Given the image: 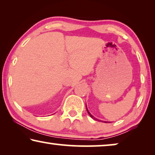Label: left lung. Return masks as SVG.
I'll return each instance as SVG.
<instances>
[{
  "label": "left lung",
  "mask_w": 155,
  "mask_h": 155,
  "mask_svg": "<svg viewBox=\"0 0 155 155\" xmlns=\"http://www.w3.org/2000/svg\"><path fill=\"white\" fill-rule=\"evenodd\" d=\"M86 109H87V112H88V114H89V115L90 116V117L91 118H92L93 119H94V120H98V121H102V122H104V123H110V122H107V121H103V120H99V119H97V118H94V116H93L92 114H91L90 113V111H88V109H87V106H86Z\"/></svg>",
  "instance_id": "1"
}]
</instances>
